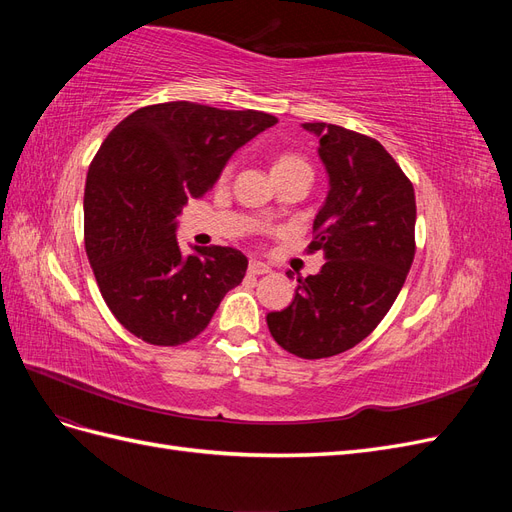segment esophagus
Masks as SVG:
<instances>
[{"label": "esophagus", "instance_id": "34e87169", "mask_svg": "<svg viewBox=\"0 0 512 512\" xmlns=\"http://www.w3.org/2000/svg\"><path fill=\"white\" fill-rule=\"evenodd\" d=\"M247 271H250L252 275H265L271 271V267L260 260H250V267H247Z\"/></svg>", "mask_w": 512, "mask_h": 512}]
</instances>
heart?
I'll return each mask as SVG.
<instances>
[{
  "label": "heart",
  "mask_w": 512,
  "mask_h": 512,
  "mask_svg": "<svg viewBox=\"0 0 512 512\" xmlns=\"http://www.w3.org/2000/svg\"><path fill=\"white\" fill-rule=\"evenodd\" d=\"M271 173H273V177L288 175V173H307L309 177H312V168H309L307 160L303 156H299V153L282 151V153H277V156L273 158Z\"/></svg>",
  "instance_id": "heart-1"
}]
</instances>
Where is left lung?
<instances>
[{
	"label": "left lung",
	"instance_id": "left-lung-1",
	"mask_svg": "<svg viewBox=\"0 0 512 512\" xmlns=\"http://www.w3.org/2000/svg\"><path fill=\"white\" fill-rule=\"evenodd\" d=\"M303 128L320 138L329 175L309 243L327 262L299 280L292 303L267 314V324L290 354L327 359L363 342L395 303L414 260L416 200L376 138L322 121Z\"/></svg>",
	"mask_w": 512,
	"mask_h": 512
}]
</instances>
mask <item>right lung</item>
I'll use <instances>...</instances> for the list:
<instances>
[{"mask_svg":"<svg viewBox=\"0 0 512 512\" xmlns=\"http://www.w3.org/2000/svg\"><path fill=\"white\" fill-rule=\"evenodd\" d=\"M275 123L260 111L164 102L138 108L104 138L85 183V250L108 309L138 339L190 342L241 284L247 258L222 245L183 256L177 220L232 153Z\"/></svg>","mask_w":512,"mask_h":512,"instance_id":"add662e5","label":"right lung"}]
</instances>
